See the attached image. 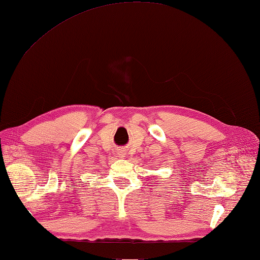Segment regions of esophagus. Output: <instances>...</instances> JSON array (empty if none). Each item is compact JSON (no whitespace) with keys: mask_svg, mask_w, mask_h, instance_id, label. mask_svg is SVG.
Listing matches in <instances>:
<instances>
[{"mask_svg":"<svg viewBox=\"0 0 260 260\" xmlns=\"http://www.w3.org/2000/svg\"><path fill=\"white\" fill-rule=\"evenodd\" d=\"M117 155L119 156L120 158H124L125 156H126V153L124 152V150H118V153H117Z\"/></svg>","mask_w":260,"mask_h":260,"instance_id":"obj_1","label":"esophagus"}]
</instances>
